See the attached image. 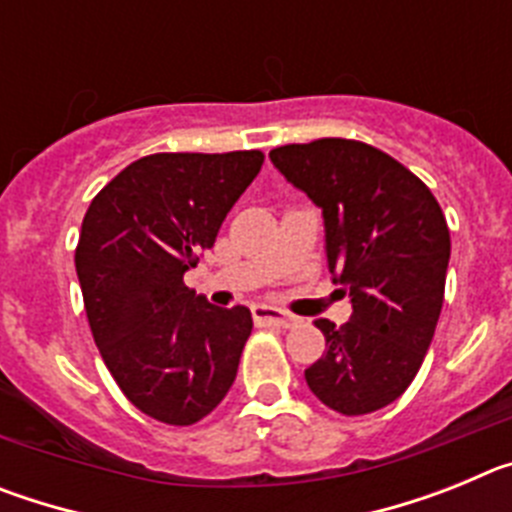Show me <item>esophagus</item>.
Instances as JSON below:
<instances>
[{
  "instance_id": "1",
  "label": "esophagus",
  "mask_w": 512,
  "mask_h": 512,
  "mask_svg": "<svg viewBox=\"0 0 512 512\" xmlns=\"http://www.w3.org/2000/svg\"><path fill=\"white\" fill-rule=\"evenodd\" d=\"M253 323L261 325V328H292L295 318L287 315V312L277 310V307L256 305L253 307Z\"/></svg>"
}]
</instances>
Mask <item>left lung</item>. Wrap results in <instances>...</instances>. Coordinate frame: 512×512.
I'll return each mask as SVG.
<instances>
[{"instance_id":"left-lung-1","label":"left lung","mask_w":512,"mask_h":512,"mask_svg":"<svg viewBox=\"0 0 512 512\" xmlns=\"http://www.w3.org/2000/svg\"><path fill=\"white\" fill-rule=\"evenodd\" d=\"M269 158L323 210L328 271L354 307L341 328L315 320L325 354L305 369L307 387L336 413H374L408 390L433 341L451 256L446 217L413 171L359 140L292 143Z\"/></svg>"}]
</instances>
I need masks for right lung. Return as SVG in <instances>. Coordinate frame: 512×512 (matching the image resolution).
Masks as SVG:
<instances>
[{
  "instance_id": "obj_1",
  "label": "right lung",
  "mask_w": 512,
  "mask_h": 512,
  "mask_svg": "<svg viewBox=\"0 0 512 512\" xmlns=\"http://www.w3.org/2000/svg\"><path fill=\"white\" fill-rule=\"evenodd\" d=\"M261 151L153 153L89 205L76 274L104 364L140 413L192 425L228 395L251 336V310L210 305L184 284Z\"/></svg>"
}]
</instances>
